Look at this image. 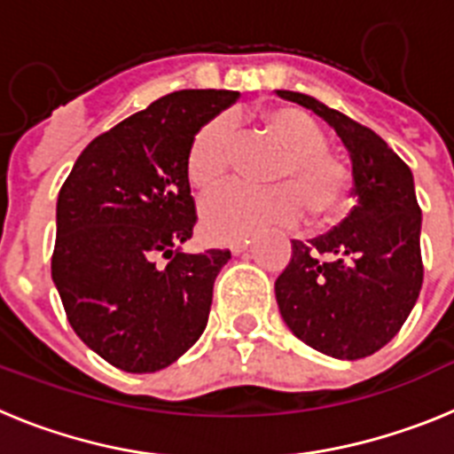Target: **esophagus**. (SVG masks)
I'll use <instances>...</instances> for the list:
<instances>
[{
  "label": "esophagus",
  "mask_w": 454,
  "mask_h": 454,
  "mask_svg": "<svg viewBox=\"0 0 454 454\" xmlns=\"http://www.w3.org/2000/svg\"><path fill=\"white\" fill-rule=\"evenodd\" d=\"M247 247H250V240H236V243L230 246V250L231 254H240V252H246Z\"/></svg>",
  "instance_id": "esophagus-1"
}]
</instances>
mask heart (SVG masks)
I'll return each instance as SVG.
<instances>
[{"label":"heart","mask_w":454,"mask_h":454,"mask_svg":"<svg viewBox=\"0 0 454 454\" xmlns=\"http://www.w3.org/2000/svg\"><path fill=\"white\" fill-rule=\"evenodd\" d=\"M262 127L282 154L270 170L275 186L230 184L204 198L200 207L208 236L220 240L247 239L270 224L298 223L309 207L316 220L334 218L348 200V170L325 150L314 120L298 108H268ZM239 134L227 115H215L192 136L186 152L188 182L200 191L218 186L236 161Z\"/></svg>","instance_id":"1"}]
</instances>
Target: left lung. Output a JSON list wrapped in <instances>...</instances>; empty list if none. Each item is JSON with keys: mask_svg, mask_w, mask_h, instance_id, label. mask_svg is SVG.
<instances>
[{"mask_svg": "<svg viewBox=\"0 0 454 454\" xmlns=\"http://www.w3.org/2000/svg\"><path fill=\"white\" fill-rule=\"evenodd\" d=\"M330 124L352 161L348 218L293 254L275 298L288 330L334 359H364L398 334L423 286L420 207L407 163L372 129L302 92L277 90Z\"/></svg>", "mask_w": 454, "mask_h": 454, "instance_id": "1", "label": "left lung"}]
</instances>
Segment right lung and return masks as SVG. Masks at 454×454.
Wrapping results in <instances>:
<instances>
[{"label": "right lung", "mask_w": 454, "mask_h": 454, "mask_svg": "<svg viewBox=\"0 0 454 454\" xmlns=\"http://www.w3.org/2000/svg\"><path fill=\"white\" fill-rule=\"evenodd\" d=\"M236 90H177L98 136L56 202L51 279L79 339L127 372L177 362L202 336L230 250H182L198 223L186 152Z\"/></svg>", "instance_id": "1"}]
</instances>
